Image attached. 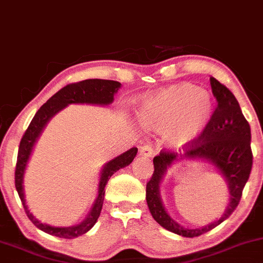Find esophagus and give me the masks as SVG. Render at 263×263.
Returning a JSON list of instances; mask_svg holds the SVG:
<instances>
[{
  "mask_svg": "<svg viewBox=\"0 0 263 263\" xmlns=\"http://www.w3.org/2000/svg\"><path fill=\"white\" fill-rule=\"evenodd\" d=\"M140 156L151 158L153 157V148H152L151 144H143L140 147Z\"/></svg>",
  "mask_w": 263,
  "mask_h": 263,
  "instance_id": "esophagus-1",
  "label": "esophagus"
}]
</instances>
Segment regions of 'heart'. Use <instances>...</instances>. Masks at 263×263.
I'll use <instances>...</instances> for the list:
<instances>
[{
    "instance_id": "obj_1",
    "label": "heart",
    "mask_w": 263,
    "mask_h": 263,
    "mask_svg": "<svg viewBox=\"0 0 263 263\" xmlns=\"http://www.w3.org/2000/svg\"><path fill=\"white\" fill-rule=\"evenodd\" d=\"M211 94L191 83L175 84L148 98L140 116L144 125L165 129V142L170 148L182 151L196 143L213 115Z\"/></svg>"
}]
</instances>
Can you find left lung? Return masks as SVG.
I'll return each mask as SVG.
<instances>
[{"instance_id":"1","label":"left lung","mask_w":263,"mask_h":263,"mask_svg":"<svg viewBox=\"0 0 263 263\" xmlns=\"http://www.w3.org/2000/svg\"><path fill=\"white\" fill-rule=\"evenodd\" d=\"M212 91L217 99V106L204 134L196 143L185 148L180 153L163 149L153 158L154 172L145 187V200L154 220L169 232L185 236L196 238L219 226L238 207L242 190L248 182L252 169L251 128L248 120L242 115L241 109L226 85L210 78ZM202 157L213 162L226 178L230 186V204L223 216L216 222L200 230H187L170 218L160 200L159 185L166 169L176 159Z\"/></svg>"}]
</instances>
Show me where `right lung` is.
<instances>
[{"label": "right lung", "mask_w": 263, "mask_h": 263, "mask_svg": "<svg viewBox=\"0 0 263 263\" xmlns=\"http://www.w3.org/2000/svg\"><path fill=\"white\" fill-rule=\"evenodd\" d=\"M119 82L116 81H107V80H85L82 82H77V83L67 84L60 89L58 93L53 94L49 100L44 104L43 106L37 110L35 116H34L31 122L28 126L27 131L24 132L23 137H22L20 148H18V157H17V164H15V172H14V183L15 189H17L18 195L23 203L24 211L27 216L34 226L39 228L40 230L45 232L50 235H55L58 238L62 239H73L77 236L83 235L93 228L94 224L97 223L98 218L100 216L101 208H103L104 202V194H105V186L109 179L111 178L114 173L118 172L121 167L127 166L131 164L132 160L135 159L136 154H137V148H131V149L125 152L121 156L116 157L115 159L110 160L109 163L104 166L103 172H101L100 182H99V190H98V197L96 202H94L93 208H91L90 213L88 217L82 222L81 224L74 227L68 228H55L46 226L37 222L33 214L28 211L27 204H25L24 200V192H23V175L25 166H27L28 159L33 149L34 143H35L36 138L39 137L40 132L43 131L44 126L46 122L66 107L68 104H99V105H107V104L112 103L114 101V94L119 90L120 88Z\"/></svg>", "instance_id": "add662e5"}]
</instances>
